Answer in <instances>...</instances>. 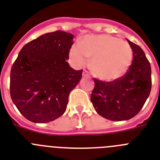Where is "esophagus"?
<instances>
[{
    "instance_id": "1",
    "label": "esophagus",
    "mask_w": 160,
    "mask_h": 160,
    "mask_svg": "<svg viewBox=\"0 0 160 160\" xmlns=\"http://www.w3.org/2000/svg\"><path fill=\"white\" fill-rule=\"evenodd\" d=\"M89 76V75H88V72L84 70V72H83V76H84V77H86V76Z\"/></svg>"
}]
</instances>
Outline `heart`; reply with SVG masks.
Wrapping results in <instances>:
<instances>
[{"label": "heart", "mask_w": 160, "mask_h": 160, "mask_svg": "<svg viewBox=\"0 0 160 160\" xmlns=\"http://www.w3.org/2000/svg\"><path fill=\"white\" fill-rule=\"evenodd\" d=\"M74 63L82 67L92 58V74L106 81L117 80L127 72L132 61V49L128 42L111 35H90L70 50Z\"/></svg>", "instance_id": "obj_1"}]
</instances>
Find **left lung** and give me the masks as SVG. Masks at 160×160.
I'll use <instances>...</instances> for the list:
<instances>
[{"label":"left lung","instance_id":"left-lung-1","mask_svg":"<svg viewBox=\"0 0 160 160\" xmlns=\"http://www.w3.org/2000/svg\"><path fill=\"white\" fill-rule=\"evenodd\" d=\"M132 49V65L124 76L111 82L94 79L91 102L97 113L112 121L132 119L139 113L151 90V68L140 46L127 40Z\"/></svg>","mask_w":160,"mask_h":160}]
</instances>
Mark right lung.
I'll return each instance as SVG.
<instances>
[{"label": "right lung", "instance_id": "1", "mask_svg": "<svg viewBox=\"0 0 160 160\" xmlns=\"http://www.w3.org/2000/svg\"><path fill=\"white\" fill-rule=\"evenodd\" d=\"M74 36L63 31L44 34L20 50L10 71V97L19 112L33 123H49L64 114L70 92L82 70L67 60Z\"/></svg>", "mask_w": 160, "mask_h": 160}]
</instances>
